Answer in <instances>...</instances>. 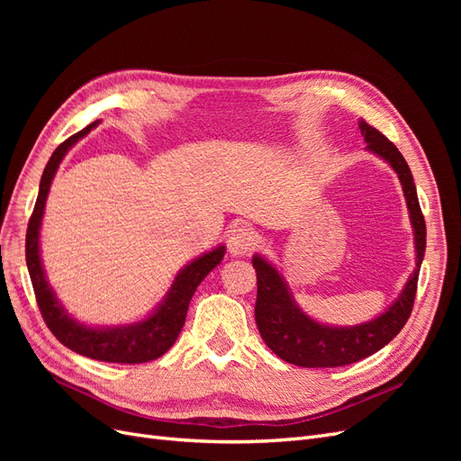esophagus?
I'll return each instance as SVG.
<instances>
[{
    "instance_id": "obj_1",
    "label": "esophagus",
    "mask_w": 461,
    "mask_h": 461,
    "mask_svg": "<svg viewBox=\"0 0 461 461\" xmlns=\"http://www.w3.org/2000/svg\"><path fill=\"white\" fill-rule=\"evenodd\" d=\"M258 239L252 227L236 225L229 232V252L232 256H248L256 248Z\"/></svg>"
}]
</instances>
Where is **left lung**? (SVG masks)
<instances>
[{
  "instance_id": "left-lung-1",
  "label": "left lung",
  "mask_w": 461,
  "mask_h": 461,
  "mask_svg": "<svg viewBox=\"0 0 461 461\" xmlns=\"http://www.w3.org/2000/svg\"><path fill=\"white\" fill-rule=\"evenodd\" d=\"M359 131L367 142L366 149L386 161L400 178L413 229L415 269L410 275L408 283L403 285L398 298L383 313L366 321V323L342 327L321 323V321L305 313L292 296L285 275L269 259L256 254L252 258V265L258 275L256 323L269 350L292 366L340 367L373 356L402 330L413 308L417 278H420L427 244L425 219L420 200H417L413 176L410 165L388 138L369 127L366 121L359 122Z\"/></svg>"
}]
</instances>
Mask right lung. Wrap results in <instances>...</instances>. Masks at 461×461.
Returning <instances> with one entry per match:
<instances>
[{"label": "right lung", "mask_w": 461, "mask_h": 461, "mask_svg": "<svg viewBox=\"0 0 461 461\" xmlns=\"http://www.w3.org/2000/svg\"><path fill=\"white\" fill-rule=\"evenodd\" d=\"M95 121L86 129L73 134L51 153V158L41 173L38 200L26 230V267L31 273L38 308L44 317L48 329L53 332L68 350L90 359L107 361V364H146V361L161 357L178 339L185 327L188 303L196 292L198 285L212 273L225 258L227 246L219 244L209 252L192 259L175 276V281L165 298L153 308L144 319L127 325H86L75 319L65 310V305L55 296L51 285L44 271V263L40 256V229L44 219L46 200L50 194L51 180L58 173L67 151L78 140H82L94 127Z\"/></svg>", "instance_id": "right-lung-1"}]
</instances>
